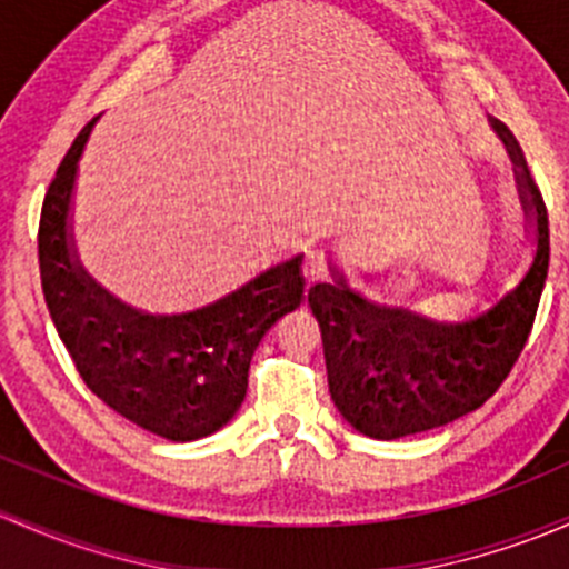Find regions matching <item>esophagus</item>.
I'll return each mask as SVG.
<instances>
[{
    "label": "esophagus",
    "mask_w": 569,
    "mask_h": 569,
    "mask_svg": "<svg viewBox=\"0 0 569 569\" xmlns=\"http://www.w3.org/2000/svg\"><path fill=\"white\" fill-rule=\"evenodd\" d=\"M330 272V264H327V256L321 250H308L305 256V264H302V274H305V283H319V280L327 278Z\"/></svg>",
    "instance_id": "esophagus-1"
}]
</instances>
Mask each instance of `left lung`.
Returning a JSON list of instances; mask_svg holds the SVG:
<instances>
[{"instance_id":"left-lung-1","label":"left lung","mask_w":569,"mask_h":569,"mask_svg":"<svg viewBox=\"0 0 569 569\" xmlns=\"http://www.w3.org/2000/svg\"><path fill=\"white\" fill-rule=\"evenodd\" d=\"M488 122L510 154L535 244L531 264L510 291L488 308L475 305L458 321L370 300L351 289L332 261L330 283L308 291L335 406L370 439H403L480 409L507 379L535 325L551 256L548 212L516 136L499 119Z\"/></svg>"}]
</instances>
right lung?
Segmentation results:
<instances>
[{"instance_id": "add662e5", "label": "right lung", "mask_w": 569, "mask_h": 569, "mask_svg": "<svg viewBox=\"0 0 569 569\" xmlns=\"http://www.w3.org/2000/svg\"><path fill=\"white\" fill-rule=\"evenodd\" d=\"M94 122L59 163L40 214L48 313L81 379L106 406L169 441L204 439L242 406L261 338L302 305V253L182 313H149L119 300L81 264L73 234L79 160Z\"/></svg>"}]
</instances>
